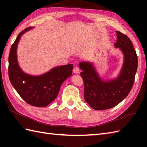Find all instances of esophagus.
<instances>
[{
  "instance_id": "34e87169",
  "label": "esophagus",
  "mask_w": 147,
  "mask_h": 147,
  "mask_svg": "<svg viewBox=\"0 0 147 147\" xmlns=\"http://www.w3.org/2000/svg\"><path fill=\"white\" fill-rule=\"evenodd\" d=\"M73 71H74V73H76V72H77V69H74Z\"/></svg>"
}]
</instances>
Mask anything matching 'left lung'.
Masks as SVG:
<instances>
[{
  "label": "left lung",
  "instance_id": "8db88e82",
  "mask_svg": "<svg viewBox=\"0 0 147 147\" xmlns=\"http://www.w3.org/2000/svg\"><path fill=\"white\" fill-rule=\"evenodd\" d=\"M34 28L24 30L11 46L9 55V78L14 89L28 104L45 107L57 97L61 86L72 75L73 64L54 67L45 73L33 75L24 72L19 64L17 49L21 37Z\"/></svg>",
  "mask_w": 147,
  "mask_h": 147
}]
</instances>
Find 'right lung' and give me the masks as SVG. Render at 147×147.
Wrapping results in <instances>:
<instances>
[{"label":"right lung","instance_id":"add662e5","mask_svg":"<svg viewBox=\"0 0 147 147\" xmlns=\"http://www.w3.org/2000/svg\"><path fill=\"white\" fill-rule=\"evenodd\" d=\"M117 41L114 47L123 55V62L117 76L105 81L99 75L93 63L81 62L79 65L85 85V100L95 110H105L119 104L131 89L138 67V59L132 42L127 36L115 31Z\"/></svg>","mask_w":147,"mask_h":147}]
</instances>
